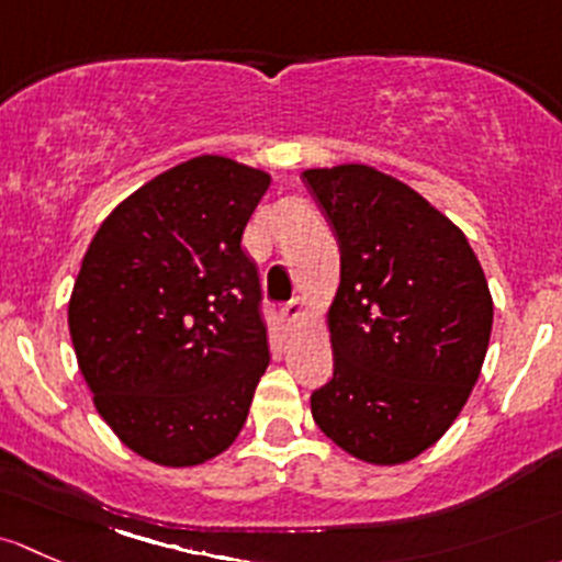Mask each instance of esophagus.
Returning a JSON list of instances; mask_svg holds the SVG:
<instances>
[{
  "label": "esophagus",
  "mask_w": 562,
  "mask_h": 562,
  "mask_svg": "<svg viewBox=\"0 0 562 562\" xmlns=\"http://www.w3.org/2000/svg\"><path fill=\"white\" fill-rule=\"evenodd\" d=\"M281 314H283V319H286L289 324H292V322H297L300 316L305 314V300H303V297H294V300H289V303L283 305V311H281Z\"/></svg>",
  "instance_id": "obj_1"
}]
</instances>
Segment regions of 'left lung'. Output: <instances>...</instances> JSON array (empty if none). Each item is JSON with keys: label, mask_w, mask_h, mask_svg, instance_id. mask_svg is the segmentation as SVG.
Segmentation results:
<instances>
[{"label": "left lung", "mask_w": 562, "mask_h": 562, "mask_svg": "<svg viewBox=\"0 0 562 562\" xmlns=\"http://www.w3.org/2000/svg\"><path fill=\"white\" fill-rule=\"evenodd\" d=\"M305 183L340 248L327 308L335 373L311 414L335 447L403 465L452 427L482 373L493 294L462 229L368 165L311 167Z\"/></svg>", "instance_id": "obj_1"}]
</instances>
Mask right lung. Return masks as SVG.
Returning a JSON list of instances; mask_svg holds the SVG:
<instances>
[{"label": "right lung", "instance_id": "obj_1", "mask_svg": "<svg viewBox=\"0 0 562 562\" xmlns=\"http://www.w3.org/2000/svg\"><path fill=\"white\" fill-rule=\"evenodd\" d=\"M270 176L202 154L110 211L69 294L91 401L124 447L165 468L227 452L270 366L243 229Z\"/></svg>", "mask_w": 562, "mask_h": 562}]
</instances>
